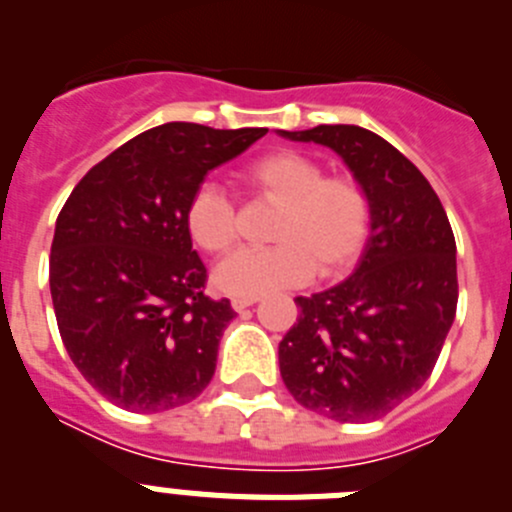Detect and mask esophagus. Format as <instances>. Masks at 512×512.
<instances>
[{
	"label": "esophagus",
	"mask_w": 512,
	"mask_h": 512,
	"mask_svg": "<svg viewBox=\"0 0 512 512\" xmlns=\"http://www.w3.org/2000/svg\"><path fill=\"white\" fill-rule=\"evenodd\" d=\"M253 302H259V297H233V300H230V305H233V310H246V307H251Z\"/></svg>",
	"instance_id": "esophagus-1"
}]
</instances>
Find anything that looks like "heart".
Returning <instances> with one entry per match:
<instances>
[{
    "instance_id": "heart-1",
    "label": "heart",
    "mask_w": 512,
    "mask_h": 512,
    "mask_svg": "<svg viewBox=\"0 0 512 512\" xmlns=\"http://www.w3.org/2000/svg\"><path fill=\"white\" fill-rule=\"evenodd\" d=\"M243 187L279 205L266 248L233 253L215 271L220 292L264 297L300 287L312 277H338L354 266L372 230V197L351 174H325L318 158L274 151L241 171ZM192 241L212 256H225L238 241V210L217 184L194 189L184 212Z\"/></svg>"
}]
</instances>
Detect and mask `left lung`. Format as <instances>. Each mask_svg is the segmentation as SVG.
I'll return each mask as SVG.
<instances>
[{
	"instance_id": "left-lung-1",
	"label": "left lung",
	"mask_w": 512,
	"mask_h": 512,
	"mask_svg": "<svg viewBox=\"0 0 512 512\" xmlns=\"http://www.w3.org/2000/svg\"><path fill=\"white\" fill-rule=\"evenodd\" d=\"M284 138L338 153L372 197V235L354 277L297 297L279 372L302 408L341 423L395 410L431 377L456 315V241L438 194L413 161L359 125Z\"/></svg>"
}]
</instances>
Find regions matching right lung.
<instances>
[{"label": "right lung", "mask_w": 512, "mask_h": 512, "mask_svg": "<svg viewBox=\"0 0 512 512\" xmlns=\"http://www.w3.org/2000/svg\"><path fill=\"white\" fill-rule=\"evenodd\" d=\"M264 135L166 122L92 166L58 212V333L76 369L117 408L161 413L210 384L235 312L205 295L207 269L184 212L207 171Z\"/></svg>", "instance_id": "obj_1"}]
</instances>
